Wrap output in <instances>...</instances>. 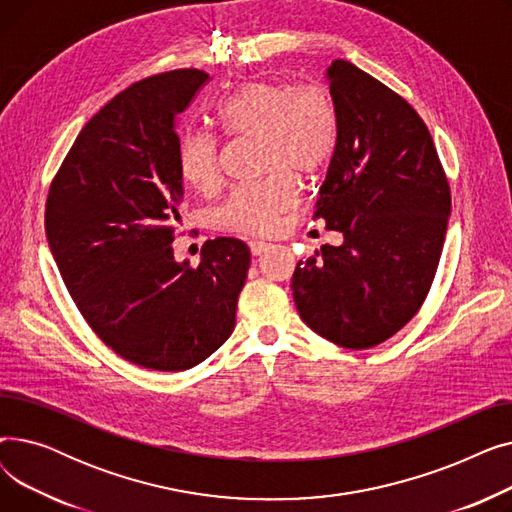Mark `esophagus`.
Masks as SVG:
<instances>
[{"label":"esophagus","mask_w":512,"mask_h":512,"mask_svg":"<svg viewBox=\"0 0 512 512\" xmlns=\"http://www.w3.org/2000/svg\"><path fill=\"white\" fill-rule=\"evenodd\" d=\"M249 249H251V253H253L255 257H259V255H263L267 249H270V245H267V242H263V240H251V242H249Z\"/></svg>","instance_id":"esophagus-1"}]
</instances>
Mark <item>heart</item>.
<instances>
[{
  "instance_id": "obj_1",
  "label": "heart",
  "mask_w": 512,
  "mask_h": 512,
  "mask_svg": "<svg viewBox=\"0 0 512 512\" xmlns=\"http://www.w3.org/2000/svg\"><path fill=\"white\" fill-rule=\"evenodd\" d=\"M213 118L232 137H261L263 166L276 172L263 182L236 188L215 211V226L245 236L272 232L280 215L299 201V184L289 175L303 180L319 176L330 166L340 141L338 105L319 83L249 80L218 103ZM178 168L195 191L218 188V141L205 132H188L180 141Z\"/></svg>"
}]
</instances>
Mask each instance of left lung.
Segmentation results:
<instances>
[{"label":"left lung","instance_id":"8db88e82","mask_svg":"<svg viewBox=\"0 0 512 512\" xmlns=\"http://www.w3.org/2000/svg\"><path fill=\"white\" fill-rule=\"evenodd\" d=\"M340 141L313 218L342 232L292 274L305 324L342 348H371L407 326L432 288L450 186L425 122L398 93L346 60L328 68Z\"/></svg>","mask_w":512,"mask_h":512}]
</instances>
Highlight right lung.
Listing matches in <instances>:
<instances>
[{
    "mask_svg": "<svg viewBox=\"0 0 512 512\" xmlns=\"http://www.w3.org/2000/svg\"><path fill=\"white\" fill-rule=\"evenodd\" d=\"M209 74L161 72L116 95L80 130L53 178L45 234L91 330L155 371L199 365L230 338L251 251L207 240L201 263L174 259L184 197L178 120Z\"/></svg>",
    "mask_w": 512,
    "mask_h": 512,
    "instance_id": "add662e5",
    "label": "right lung"
}]
</instances>
